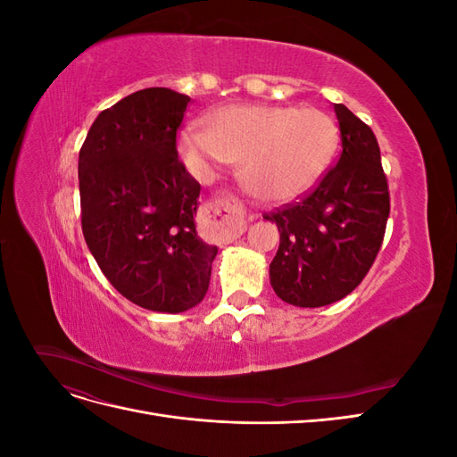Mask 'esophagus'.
<instances>
[{
    "label": "esophagus",
    "mask_w": 457,
    "mask_h": 457,
    "mask_svg": "<svg viewBox=\"0 0 457 457\" xmlns=\"http://www.w3.org/2000/svg\"><path fill=\"white\" fill-rule=\"evenodd\" d=\"M205 212L213 223L220 228V232L230 238H238L245 228L242 207L228 198H215L205 205Z\"/></svg>",
    "instance_id": "34e87169"
}]
</instances>
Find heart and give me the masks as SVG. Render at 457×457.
Instances as JSON below:
<instances>
[{
	"mask_svg": "<svg viewBox=\"0 0 457 457\" xmlns=\"http://www.w3.org/2000/svg\"><path fill=\"white\" fill-rule=\"evenodd\" d=\"M339 145L336 120L320 108L228 104L207 116V129L185 128L177 150L198 175L242 162V183L265 202H292L318 183Z\"/></svg>",
	"mask_w": 457,
	"mask_h": 457,
	"instance_id": "heart-1",
	"label": "heart"
}]
</instances>
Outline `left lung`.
I'll return each mask as SVG.
<instances>
[{"mask_svg": "<svg viewBox=\"0 0 457 457\" xmlns=\"http://www.w3.org/2000/svg\"><path fill=\"white\" fill-rule=\"evenodd\" d=\"M341 156L307 198L272 215L280 245L270 286L295 307L331 305L362 282L383 242L389 187L376 135L345 104H334Z\"/></svg>", "mask_w": 457, "mask_h": 457, "instance_id": "left-lung-1", "label": "left lung"}]
</instances>
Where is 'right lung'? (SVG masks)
<instances>
[{"label": "right lung", "instance_id": "obj_1", "mask_svg": "<svg viewBox=\"0 0 457 457\" xmlns=\"http://www.w3.org/2000/svg\"><path fill=\"white\" fill-rule=\"evenodd\" d=\"M190 96L128 95L96 116L79 150L81 230L118 292L156 312H185L207 294L217 245L200 240V185L175 139Z\"/></svg>", "mask_w": 457, "mask_h": 457}]
</instances>
